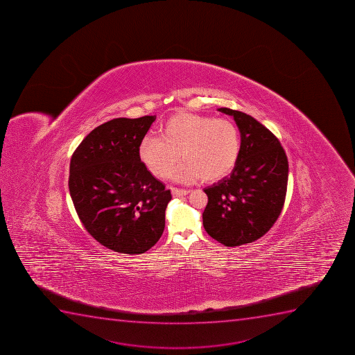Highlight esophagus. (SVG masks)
<instances>
[{
    "label": "esophagus",
    "instance_id": "34e87169",
    "mask_svg": "<svg viewBox=\"0 0 355 355\" xmlns=\"http://www.w3.org/2000/svg\"><path fill=\"white\" fill-rule=\"evenodd\" d=\"M172 196L173 197H184L187 194L190 193L189 190H183V189H177V187H171Z\"/></svg>",
    "mask_w": 355,
    "mask_h": 355
}]
</instances>
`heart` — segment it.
I'll use <instances>...</instances> for the list:
<instances>
[{
	"instance_id": "heart-1",
	"label": "heart",
	"mask_w": 355,
	"mask_h": 355,
	"mask_svg": "<svg viewBox=\"0 0 355 355\" xmlns=\"http://www.w3.org/2000/svg\"><path fill=\"white\" fill-rule=\"evenodd\" d=\"M241 153V134L232 120L194 113H177L159 128V137L148 135L140 142L141 161L157 177L171 173L180 154L185 161L173 180L214 183L235 168Z\"/></svg>"
}]
</instances>
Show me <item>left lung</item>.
I'll use <instances>...</instances> for the list:
<instances>
[{
  "label": "left lung",
  "mask_w": 355,
  "mask_h": 355,
  "mask_svg": "<svg viewBox=\"0 0 355 355\" xmlns=\"http://www.w3.org/2000/svg\"><path fill=\"white\" fill-rule=\"evenodd\" d=\"M241 153L229 177L205 189L202 223L208 235L225 246L252 243L275 223L287 192L288 159L280 141L254 118L235 110Z\"/></svg>",
  "instance_id": "8db88e82"
}]
</instances>
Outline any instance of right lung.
<instances>
[{"label": "right lung", "mask_w": 355, "mask_h": 355, "mask_svg": "<svg viewBox=\"0 0 355 355\" xmlns=\"http://www.w3.org/2000/svg\"><path fill=\"white\" fill-rule=\"evenodd\" d=\"M155 119L110 120L90 132L71 156L68 185L78 218L97 242L116 252H146L164 230L171 192L139 154Z\"/></svg>", "instance_id": "add662e5"}]
</instances>
